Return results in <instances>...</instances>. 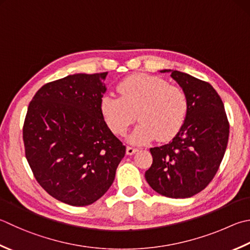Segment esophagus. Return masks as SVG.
<instances>
[{
    "mask_svg": "<svg viewBox=\"0 0 250 250\" xmlns=\"http://www.w3.org/2000/svg\"><path fill=\"white\" fill-rule=\"evenodd\" d=\"M137 151H138L137 148L130 147V146H127V148H126V153H127V154L131 155V154H134L135 152H137Z\"/></svg>",
    "mask_w": 250,
    "mask_h": 250,
    "instance_id": "obj_1",
    "label": "esophagus"
}]
</instances>
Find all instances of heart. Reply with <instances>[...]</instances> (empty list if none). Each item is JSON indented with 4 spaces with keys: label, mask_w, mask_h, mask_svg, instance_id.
I'll use <instances>...</instances> for the list:
<instances>
[{
    "label": "heart",
    "mask_w": 250,
    "mask_h": 250,
    "mask_svg": "<svg viewBox=\"0 0 250 250\" xmlns=\"http://www.w3.org/2000/svg\"><path fill=\"white\" fill-rule=\"evenodd\" d=\"M117 91L119 98H101L100 113L107 128L116 136L126 133L136 114L139 124L129 135L130 143L147 144L157 137L169 140L185 124L188 99L181 87L152 75H137L122 82Z\"/></svg>",
    "instance_id": "heart-1"
}]
</instances>
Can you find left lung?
<instances>
[{
	"label": "left lung",
	"mask_w": 250,
	"mask_h": 250,
	"mask_svg": "<svg viewBox=\"0 0 250 250\" xmlns=\"http://www.w3.org/2000/svg\"><path fill=\"white\" fill-rule=\"evenodd\" d=\"M171 73L188 99L185 124L175 137L150 149L152 164L145 177L168 198H189L209 185L227 150L229 125L223 102L209 83L178 70Z\"/></svg>",
	"instance_id": "left-lung-1"
}]
</instances>
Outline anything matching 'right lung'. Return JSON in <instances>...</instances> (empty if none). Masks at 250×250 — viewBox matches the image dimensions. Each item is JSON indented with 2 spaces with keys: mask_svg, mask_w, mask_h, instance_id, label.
I'll use <instances>...</instances> for the list:
<instances>
[{
  "mask_svg": "<svg viewBox=\"0 0 250 250\" xmlns=\"http://www.w3.org/2000/svg\"><path fill=\"white\" fill-rule=\"evenodd\" d=\"M107 73L75 74L45 83L28 106L22 139L37 182L70 206L91 205L115 178L126 147L100 113Z\"/></svg>",
  "mask_w": 250,
  "mask_h": 250,
  "instance_id": "right-lung-1",
  "label": "right lung"
}]
</instances>
